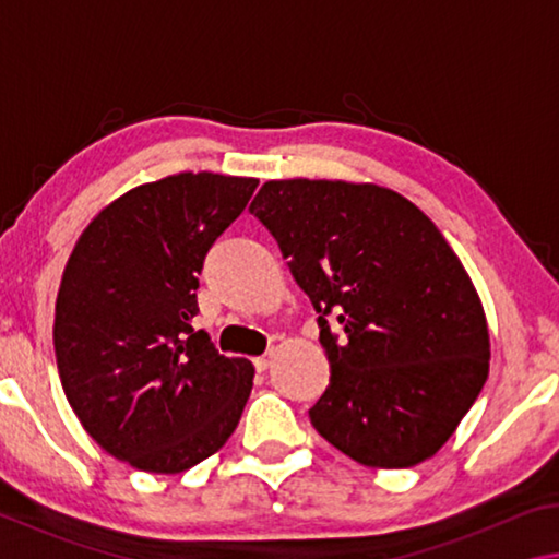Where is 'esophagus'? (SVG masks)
Wrapping results in <instances>:
<instances>
[{
    "label": "esophagus",
    "mask_w": 559,
    "mask_h": 559,
    "mask_svg": "<svg viewBox=\"0 0 559 559\" xmlns=\"http://www.w3.org/2000/svg\"><path fill=\"white\" fill-rule=\"evenodd\" d=\"M271 359H273V353H266V355H261V357L253 359V365H257L259 372H266L269 367H271Z\"/></svg>",
    "instance_id": "34e87169"
}]
</instances>
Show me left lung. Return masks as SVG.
Wrapping results in <instances>:
<instances>
[{
	"label": "left lung",
	"mask_w": 559,
	"mask_h": 559,
	"mask_svg": "<svg viewBox=\"0 0 559 559\" xmlns=\"http://www.w3.org/2000/svg\"><path fill=\"white\" fill-rule=\"evenodd\" d=\"M249 210L318 310L330 384L308 412L316 431L362 466L431 459L490 359L484 306L437 224L392 189L340 179H271Z\"/></svg>",
	"instance_id": "obj_1"
}]
</instances>
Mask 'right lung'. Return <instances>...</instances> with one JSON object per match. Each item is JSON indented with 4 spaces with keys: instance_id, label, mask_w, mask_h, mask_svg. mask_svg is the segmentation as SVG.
Listing matches in <instances>:
<instances>
[{
    "instance_id": "1",
    "label": "right lung",
    "mask_w": 559,
    "mask_h": 559,
    "mask_svg": "<svg viewBox=\"0 0 559 559\" xmlns=\"http://www.w3.org/2000/svg\"><path fill=\"white\" fill-rule=\"evenodd\" d=\"M257 185L214 173L140 185L75 241L56 298V365L83 429L118 461L182 473L239 424L253 365L216 353L192 318L206 251Z\"/></svg>"
}]
</instances>
